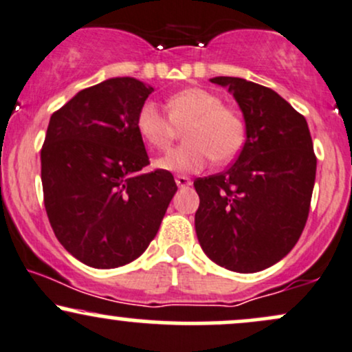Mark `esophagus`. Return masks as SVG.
<instances>
[{
  "label": "esophagus",
  "instance_id": "34e87169",
  "mask_svg": "<svg viewBox=\"0 0 352 352\" xmlns=\"http://www.w3.org/2000/svg\"><path fill=\"white\" fill-rule=\"evenodd\" d=\"M175 182H177V185H179L180 188L190 187V185H192V180H190L188 177H185V175H177L175 177Z\"/></svg>",
  "mask_w": 352,
  "mask_h": 352
}]
</instances>
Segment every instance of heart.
<instances>
[{
    "label": "heart",
    "instance_id": "1",
    "mask_svg": "<svg viewBox=\"0 0 352 352\" xmlns=\"http://www.w3.org/2000/svg\"><path fill=\"white\" fill-rule=\"evenodd\" d=\"M168 116L153 102H145L137 114V131L153 148H167L179 131H184L180 147L155 159V167L165 172H200L210 159L225 164L235 159L245 142L243 119L213 92L188 87L167 100Z\"/></svg>",
    "mask_w": 352,
    "mask_h": 352
}]
</instances>
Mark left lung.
<instances>
[{
	"label": "left lung",
	"mask_w": 352,
	"mask_h": 352,
	"mask_svg": "<svg viewBox=\"0 0 352 352\" xmlns=\"http://www.w3.org/2000/svg\"><path fill=\"white\" fill-rule=\"evenodd\" d=\"M245 117L235 164L193 182L200 197L195 232L212 261L236 273L278 263L300 240L316 179L308 122L273 89L218 76Z\"/></svg>",
	"instance_id": "1"
}]
</instances>
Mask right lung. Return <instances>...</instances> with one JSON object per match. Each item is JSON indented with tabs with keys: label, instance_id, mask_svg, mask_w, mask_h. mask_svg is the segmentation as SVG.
<instances>
[{
	"label": "right lung",
	"instance_id": "1",
	"mask_svg": "<svg viewBox=\"0 0 352 352\" xmlns=\"http://www.w3.org/2000/svg\"><path fill=\"white\" fill-rule=\"evenodd\" d=\"M153 87L112 78L51 116L41 148L44 207L59 243L92 268L139 258L177 192L170 172L145 173L137 114Z\"/></svg>",
	"mask_w": 352,
	"mask_h": 352
}]
</instances>
